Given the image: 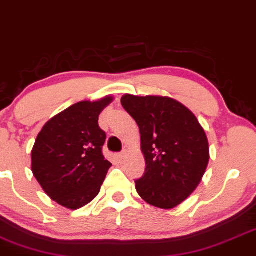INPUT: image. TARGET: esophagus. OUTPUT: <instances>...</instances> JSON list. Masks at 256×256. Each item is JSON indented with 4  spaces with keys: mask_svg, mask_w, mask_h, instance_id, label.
Here are the masks:
<instances>
[{
    "mask_svg": "<svg viewBox=\"0 0 256 256\" xmlns=\"http://www.w3.org/2000/svg\"><path fill=\"white\" fill-rule=\"evenodd\" d=\"M118 158L120 161L125 160V158H126V152H120V154H118Z\"/></svg>",
    "mask_w": 256,
    "mask_h": 256,
    "instance_id": "1",
    "label": "esophagus"
}]
</instances>
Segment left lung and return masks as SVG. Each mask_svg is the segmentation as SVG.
I'll return each mask as SVG.
<instances>
[{
    "label": "left lung",
    "mask_w": 256,
    "mask_h": 256,
    "mask_svg": "<svg viewBox=\"0 0 256 256\" xmlns=\"http://www.w3.org/2000/svg\"><path fill=\"white\" fill-rule=\"evenodd\" d=\"M124 110L140 128L146 172L134 182L148 204L172 210L201 183L210 161L206 132L195 114L172 98L158 95L122 98Z\"/></svg>",
    "instance_id": "8db88e82"
}]
</instances>
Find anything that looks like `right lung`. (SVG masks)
<instances>
[{
  "label": "right lung",
  "instance_id": "obj_1",
  "mask_svg": "<svg viewBox=\"0 0 256 256\" xmlns=\"http://www.w3.org/2000/svg\"><path fill=\"white\" fill-rule=\"evenodd\" d=\"M108 95L82 101L46 122L31 152V170L44 192L67 210L90 204L112 164L102 155L106 134L98 116L113 102Z\"/></svg>",
  "mask_w": 256,
  "mask_h": 256
}]
</instances>
